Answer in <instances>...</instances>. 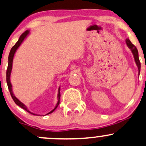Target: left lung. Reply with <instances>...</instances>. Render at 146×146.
I'll return each mask as SVG.
<instances>
[{
	"mask_svg": "<svg viewBox=\"0 0 146 146\" xmlns=\"http://www.w3.org/2000/svg\"><path fill=\"white\" fill-rule=\"evenodd\" d=\"M126 43L127 45V46L130 50H131V52H132L133 54V57H134L135 62L136 63L137 66L138 67V75H139L140 73V69H141V63H140L139 59V55H138V51L137 47L135 46L134 45L131 43V41L129 39V38H126Z\"/></svg>",
	"mask_w": 146,
	"mask_h": 146,
	"instance_id": "left-lung-1",
	"label": "left lung"
}]
</instances>
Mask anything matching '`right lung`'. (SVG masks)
Masks as SVG:
<instances>
[{
  "instance_id": "right-lung-1",
  "label": "right lung",
  "mask_w": 146,
  "mask_h": 146,
  "mask_svg": "<svg viewBox=\"0 0 146 146\" xmlns=\"http://www.w3.org/2000/svg\"><path fill=\"white\" fill-rule=\"evenodd\" d=\"M29 34H30V31H26L25 32L23 33V34L20 36L18 41H17V43H15V44L14 45L13 47H12L11 50V51H10L9 55V57H8V61H9V62H8V67H7V83L9 90L10 94H11L12 99H13L14 102L15 103V104L17 105L19 107H20V108H22V109H24V110H25L26 111H28V112H29V113L33 114V115H37V114H35L34 113H32V112L30 111L29 110H28L27 106L24 105L23 103H22V102H21L20 100L17 99V98H16V96L14 95L13 90H12V85L11 84V80H10V77H11V71H12V65H13V60L14 55H15V53L16 52L17 49L19 48V47L20 46L21 44H22V43H23V41H24V39H25V38L27 37L28 35H29ZM60 87H59L58 92V96H57L58 101H57V103H56V107L54 108V110H52V111H51L50 112H49L48 113H47L46 115L52 113V112H53L54 110H55L57 108V107L58 106V105L60 104Z\"/></svg>"
}]
</instances>
